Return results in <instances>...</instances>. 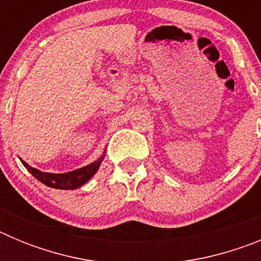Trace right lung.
Here are the masks:
<instances>
[{
  "label": "right lung",
  "mask_w": 261,
  "mask_h": 261,
  "mask_svg": "<svg viewBox=\"0 0 261 261\" xmlns=\"http://www.w3.org/2000/svg\"><path fill=\"white\" fill-rule=\"evenodd\" d=\"M100 162H102V158L93 162L91 165H87L85 167L78 168V170H74V171L71 172H66V174H48V172L39 171V170L31 167V166H29L26 162L22 161L23 166L38 180H40L41 183L48 187L57 188V190H75V188L81 187L82 184H85L90 177L95 174L96 170L100 166Z\"/></svg>",
  "instance_id": "right-lung-1"
}]
</instances>
